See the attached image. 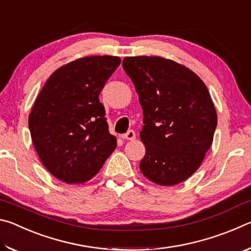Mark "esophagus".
I'll return each instance as SVG.
<instances>
[{
  "mask_svg": "<svg viewBox=\"0 0 251 251\" xmlns=\"http://www.w3.org/2000/svg\"><path fill=\"white\" fill-rule=\"evenodd\" d=\"M135 137H136V133L134 130H128L127 131L126 134H123L122 135V138L123 139H128V141H133V139H135Z\"/></svg>",
  "mask_w": 251,
  "mask_h": 251,
  "instance_id": "obj_1",
  "label": "esophagus"
}]
</instances>
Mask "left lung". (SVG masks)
<instances>
[{
  "label": "left lung",
  "mask_w": 251,
  "mask_h": 251,
  "mask_svg": "<svg viewBox=\"0 0 251 251\" xmlns=\"http://www.w3.org/2000/svg\"><path fill=\"white\" fill-rule=\"evenodd\" d=\"M143 108L146 148L139 168L155 184L174 186L197 171L214 139L217 113L205 83L159 56L123 59Z\"/></svg>",
  "instance_id": "8db88e82"
}]
</instances>
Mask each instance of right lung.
Instances as JSON below:
<instances>
[{"label":"right lung","mask_w":251,"mask_h":251,"mask_svg":"<svg viewBox=\"0 0 251 251\" xmlns=\"http://www.w3.org/2000/svg\"><path fill=\"white\" fill-rule=\"evenodd\" d=\"M118 56H86L50 76L28 116L34 148L44 167L66 184L94 177L117 145L109 134L100 93Z\"/></svg>","instance_id":"add662e5"}]
</instances>
